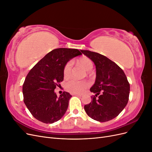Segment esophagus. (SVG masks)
<instances>
[{
	"label": "esophagus",
	"instance_id": "obj_1",
	"mask_svg": "<svg viewBox=\"0 0 152 152\" xmlns=\"http://www.w3.org/2000/svg\"><path fill=\"white\" fill-rule=\"evenodd\" d=\"M73 95L76 96H78V97H81V96H82V94H74Z\"/></svg>",
	"mask_w": 152,
	"mask_h": 152
}]
</instances>
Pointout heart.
I'll return each instance as SVG.
<instances>
[{
    "label": "heart",
    "mask_w": 152,
    "mask_h": 152,
    "mask_svg": "<svg viewBox=\"0 0 152 152\" xmlns=\"http://www.w3.org/2000/svg\"><path fill=\"white\" fill-rule=\"evenodd\" d=\"M77 63L80 65L86 71H90L93 68V64L89 58L83 57L78 59ZM72 69V61L66 63L63 68V75L65 78L70 76ZM89 87V83L85 80H77L71 79L68 80L65 85L66 89L73 94L82 93Z\"/></svg>",
    "instance_id": "b5f03b06"
}]
</instances>
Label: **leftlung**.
<instances>
[{
  "label": "left lung",
  "mask_w": 152,
  "mask_h": 152,
  "mask_svg": "<svg viewBox=\"0 0 152 152\" xmlns=\"http://www.w3.org/2000/svg\"><path fill=\"white\" fill-rule=\"evenodd\" d=\"M96 65V77L90 91L95 94L84 106L86 113L95 121L107 122L118 115L129 100L130 85L124 71L107 57L80 50ZM98 95L99 98L96 97Z\"/></svg>",
  "instance_id": "left-lung-1"
}]
</instances>
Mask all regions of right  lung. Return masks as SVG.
I'll list each match as a JSON object with an SVG mask.
<instances>
[{"label":"right lung","mask_w":152,"mask_h":152,"mask_svg":"<svg viewBox=\"0 0 152 152\" xmlns=\"http://www.w3.org/2000/svg\"><path fill=\"white\" fill-rule=\"evenodd\" d=\"M81 54L76 49H55L28 72L23 85V101L38 121L53 124L65 115L72 96L64 91L58 98L54 89L63 80V68L66 63Z\"/></svg>","instance_id":"obj_1"}]
</instances>
